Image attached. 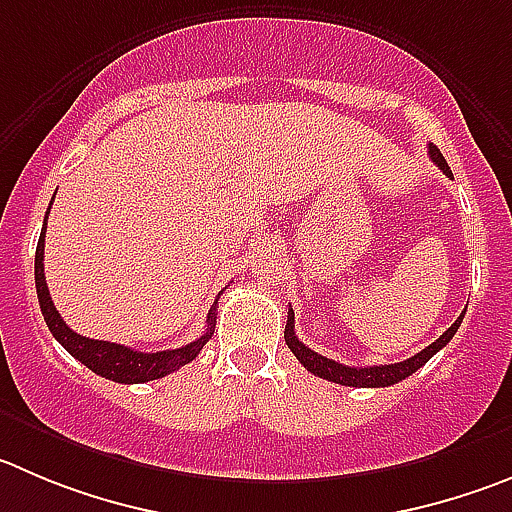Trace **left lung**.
I'll return each instance as SVG.
<instances>
[{"instance_id": "1", "label": "left lung", "mask_w": 512, "mask_h": 512, "mask_svg": "<svg viewBox=\"0 0 512 512\" xmlns=\"http://www.w3.org/2000/svg\"><path fill=\"white\" fill-rule=\"evenodd\" d=\"M429 156H432V161L439 166V169L444 171V174L452 176L450 166H447L444 156L439 154V148L429 146ZM462 318H465V313H462L460 318H457V321L452 323V326L437 338V341L429 343L424 351H419L417 356L407 358V361H399V364H389V366L384 364V366H364V369H358V366H343V364H338V361H333V358H326V356H321V353L310 351V348L305 346L303 341H298V336H295V313H293V308H288V323H285V343H288L290 351L295 353V358H298L300 364H303L305 369L310 371V374L321 376V379L333 381V384H341V386L376 389V386L399 384L401 379H407V376H412L414 371L422 369V366L427 364L434 353L442 351V348L452 341V336H455L457 328H460Z\"/></svg>"}]
</instances>
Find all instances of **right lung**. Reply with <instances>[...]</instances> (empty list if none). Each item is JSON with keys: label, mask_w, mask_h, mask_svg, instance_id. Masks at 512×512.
I'll return each mask as SVG.
<instances>
[{"label": "right lung", "mask_w": 512, "mask_h": 512, "mask_svg": "<svg viewBox=\"0 0 512 512\" xmlns=\"http://www.w3.org/2000/svg\"><path fill=\"white\" fill-rule=\"evenodd\" d=\"M50 214V212H47ZM45 232H47V219L45 227H42L40 242H37L35 252V285H37V300H40L42 315H45V323L50 328L52 336L62 343V348L75 356L80 364L88 366L90 371H95L98 376L105 379L118 381V384H143V381L164 379L171 371L181 369L189 361L199 356V351L204 348V343L212 338L214 323H217V303L212 305L207 315V331L197 341L186 343L181 348H171V351H156V353H143L133 351V348L121 346V343L111 341H95V338H85L80 333H75L73 328H68V323L62 321L60 313H57L55 303L50 298V290H47L45 280Z\"/></svg>", "instance_id": "add662e5"}]
</instances>
